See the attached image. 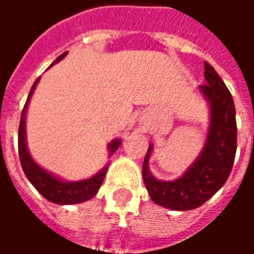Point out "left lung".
<instances>
[{
  "label": "left lung",
  "mask_w": 254,
  "mask_h": 254,
  "mask_svg": "<svg viewBox=\"0 0 254 254\" xmlns=\"http://www.w3.org/2000/svg\"><path fill=\"white\" fill-rule=\"evenodd\" d=\"M204 85L199 92L207 101L210 122L203 149L195 162L173 181H162L149 170L150 144L142 164V177L150 199L170 210H192L209 200L228 180L237 153V119L232 95L213 66L204 62Z\"/></svg>",
  "instance_id": "obj_1"
}]
</instances>
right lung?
Segmentation results:
<instances>
[{
    "mask_svg": "<svg viewBox=\"0 0 254 254\" xmlns=\"http://www.w3.org/2000/svg\"><path fill=\"white\" fill-rule=\"evenodd\" d=\"M66 55H67V52L62 54L51 66H54L57 62H61ZM38 81H40V77L37 78L36 83L33 84V87H31L27 101H26V105H24L23 108V112H22V117H20V126H19V134H17V146H19V157H20L22 169H23L27 180L33 184V187L47 200H50L52 203L76 204L81 203V202H87V200H90L91 197H94L97 195L98 190L102 185V181H104L105 174L108 171V166L109 164H106L104 169H101L95 176L87 178V180L66 181V180L59 178L55 174L50 173V171L44 170L41 166H38L34 162V159L31 157L30 152H29L27 141H26V112H27V106H29L31 95H33V92L36 90ZM120 145H122V139L120 138H116V139L110 141L109 145H108L109 156H112L119 149Z\"/></svg>",
    "mask_w": 254,
    "mask_h": 254,
    "instance_id": "obj_1",
    "label": "right lung"
}]
</instances>
